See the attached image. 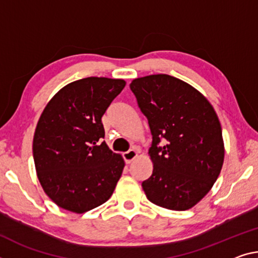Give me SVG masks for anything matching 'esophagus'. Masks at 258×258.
Wrapping results in <instances>:
<instances>
[{"instance_id": "1", "label": "esophagus", "mask_w": 258, "mask_h": 258, "mask_svg": "<svg viewBox=\"0 0 258 258\" xmlns=\"http://www.w3.org/2000/svg\"><path fill=\"white\" fill-rule=\"evenodd\" d=\"M137 155L138 154L136 150H128V151H126V153L122 154V158H124L126 164H130V163L137 157Z\"/></svg>"}]
</instances>
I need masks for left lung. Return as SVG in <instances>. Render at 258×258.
<instances>
[{
	"label": "left lung",
	"instance_id": "1",
	"mask_svg": "<svg viewBox=\"0 0 258 258\" xmlns=\"http://www.w3.org/2000/svg\"><path fill=\"white\" fill-rule=\"evenodd\" d=\"M130 88L153 138V174L142 182L147 199L165 209H190L211 189L223 166L217 114L201 93L169 75L138 78Z\"/></svg>",
	"mask_w": 258,
	"mask_h": 258
}]
</instances>
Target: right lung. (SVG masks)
I'll use <instances>...</instances> for the list:
<instances>
[{
	"label": "right lung",
	"mask_w": 258,
	"mask_h": 258,
	"mask_svg": "<svg viewBox=\"0 0 258 258\" xmlns=\"http://www.w3.org/2000/svg\"><path fill=\"white\" fill-rule=\"evenodd\" d=\"M121 79L88 77L63 87L36 125L33 157L46 194L65 210L83 214L107 202L124 159L104 139L101 118L125 87Z\"/></svg>",
	"instance_id": "obj_1"
}]
</instances>
